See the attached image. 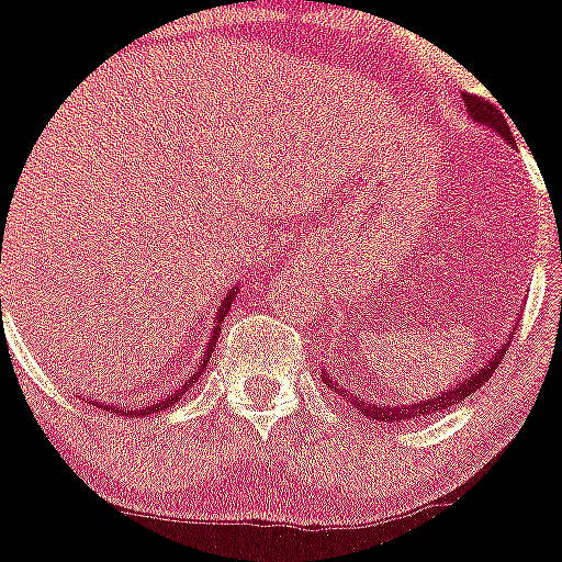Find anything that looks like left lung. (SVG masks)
<instances>
[{
	"mask_svg": "<svg viewBox=\"0 0 562 562\" xmlns=\"http://www.w3.org/2000/svg\"><path fill=\"white\" fill-rule=\"evenodd\" d=\"M464 105H468L470 117L476 120L479 125H487V128H493L495 134L504 136L507 143H515L513 134H509L507 120L502 117V111L495 109V105H490L487 100H482V98H464ZM507 347L509 344H502V347L493 352V358H490L487 363H482V369H476V375L462 378L457 386H445L442 392L431 394V397H426V401L401 403V406H397V403L372 401V397H363V394L347 392V386L341 383V378L330 375L327 369H322V381L327 383V389H336V392H341V397L347 394V401H350L352 406H356L367 419H378V423H408V419L431 417L434 412H445V408H451L453 403L468 401L470 394L476 392V389H482V383L490 381V375H493L495 369H498V361L504 358Z\"/></svg>",
	"mask_w": 562,
	"mask_h": 562,
	"instance_id": "1",
	"label": "left lung"
}]
</instances>
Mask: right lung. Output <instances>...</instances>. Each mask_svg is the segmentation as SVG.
Wrapping results in <instances>:
<instances>
[{"mask_svg":"<svg viewBox=\"0 0 562 562\" xmlns=\"http://www.w3.org/2000/svg\"><path fill=\"white\" fill-rule=\"evenodd\" d=\"M235 288H232L229 293H226L224 296V302H221V307H218V313H215V327H212V333L206 338H210V344H206L204 347V361H201V369H195L193 375H187V381H184V386H176L173 392L168 394V397H161L159 403H154V406H143V408H131V412H125V406H114V403H98V401H92V403H98L100 408H105V412H114V414H128V417H145V414H154V412H161V408H168V406H173V403H179L181 401V394L184 392H190V389L195 386V383H199V378L204 375V367H206V361H210V356H212V350H215V344H218V336H221V327H224V316L226 313H229V307H232V300H235Z\"/></svg>","mask_w":562,"mask_h":562,"instance_id":"obj_1","label":"right lung"}]
</instances>
